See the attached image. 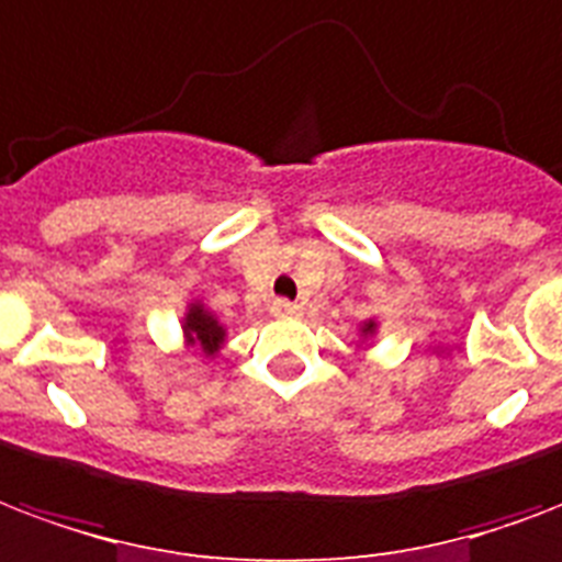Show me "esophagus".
Returning a JSON list of instances; mask_svg holds the SVG:
<instances>
[{
	"label": "esophagus",
	"instance_id": "34e87169",
	"mask_svg": "<svg viewBox=\"0 0 562 562\" xmlns=\"http://www.w3.org/2000/svg\"><path fill=\"white\" fill-rule=\"evenodd\" d=\"M271 312L277 318H297L300 306L297 303H291V300H273Z\"/></svg>",
	"mask_w": 562,
	"mask_h": 562
}]
</instances>
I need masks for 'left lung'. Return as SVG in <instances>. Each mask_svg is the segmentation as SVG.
Instances as JSON below:
<instances>
[{
  "label": "left lung",
  "instance_id": "8db88e82",
  "mask_svg": "<svg viewBox=\"0 0 562 562\" xmlns=\"http://www.w3.org/2000/svg\"><path fill=\"white\" fill-rule=\"evenodd\" d=\"M374 333H376V324H374V321H366V324H362V336H374Z\"/></svg>",
  "mask_w": 562,
  "mask_h": 562
}]
</instances>
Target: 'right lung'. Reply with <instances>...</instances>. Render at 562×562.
<instances>
[{
    "instance_id": "1",
    "label": "right lung",
    "mask_w": 562,
    "mask_h": 562,
    "mask_svg": "<svg viewBox=\"0 0 562 562\" xmlns=\"http://www.w3.org/2000/svg\"><path fill=\"white\" fill-rule=\"evenodd\" d=\"M182 336H186V345L200 348L205 357H214L221 350V345H224L226 329L221 327V321L214 318L200 300H194L188 306L186 321H182Z\"/></svg>"
}]
</instances>
